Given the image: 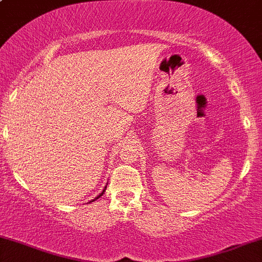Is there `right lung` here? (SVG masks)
I'll list each match as a JSON object with an SVG mask.
<instances>
[{"label":"right lung","mask_w":262,"mask_h":262,"mask_svg":"<svg viewBox=\"0 0 262 262\" xmlns=\"http://www.w3.org/2000/svg\"><path fill=\"white\" fill-rule=\"evenodd\" d=\"M104 191H106V189H103V192H104ZM103 192H102V193L100 194V196H98V197H96V198H95V200H93V201H96V200H97V198H100V197L102 196V194H103Z\"/></svg>","instance_id":"add662e5"}]
</instances>
